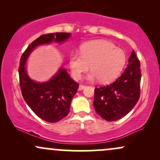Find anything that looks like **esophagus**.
Segmentation results:
<instances>
[{"label": "esophagus", "mask_w": 160, "mask_h": 160, "mask_svg": "<svg viewBox=\"0 0 160 160\" xmlns=\"http://www.w3.org/2000/svg\"><path fill=\"white\" fill-rule=\"evenodd\" d=\"M85 87H86L85 86H83V85H81V84H80V85L79 86V90H80V91H81V90H82V89H85Z\"/></svg>", "instance_id": "1"}]
</instances>
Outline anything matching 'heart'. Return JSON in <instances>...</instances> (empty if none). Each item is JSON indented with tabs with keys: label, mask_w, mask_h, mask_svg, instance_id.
<instances>
[{
	"label": "heart",
	"mask_w": 160,
	"mask_h": 160,
	"mask_svg": "<svg viewBox=\"0 0 160 160\" xmlns=\"http://www.w3.org/2000/svg\"><path fill=\"white\" fill-rule=\"evenodd\" d=\"M126 62L124 51L106 40H94L84 43L80 47V54L74 52L69 57V66L73 78H81L89 69L86 76L89 81L99 80L101 83H108L120 75Z\"/></svg>",
	"instance_id": "b5f03b06"
}]
</instances>
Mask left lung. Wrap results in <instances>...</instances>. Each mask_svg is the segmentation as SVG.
Returning a JSON list of instances; mask_svg holds the SVG:
<instances>
[{"label":"left lung","mask_w":160,"mask_h":160,"mask_svg":"<svg viewBox=\"0 0 160 160\" xmlns=\"http://www.w3.org/2000/svg\"><path fill=\"white\" fill-rule=\"evenodd\" d=\"M140 62L132 50L124 72L110 85L95 89L94 108L107 121L120 120L135 107L140 97Z\"/></svg>","instance_id":"1"}]
</instances>
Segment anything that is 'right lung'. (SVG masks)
I'll use <instances>...</instances> for the list:
<instances>
[{
    "label": "right lung",
    "mask_w": 160,
    "mask_h": 160,
    "mask_svg": "<svg viewBox=\"0 0 160 160\" xmlns=\"http://www.w3.org/2000/svg\"><path fill=\"white\" fill-rule=\"evenodd\" d=\"M71 33L56 32L43 34L28 47L21 57L19 68V83L25 102L34 113L48 122H56L68 114L73 97L79 84L74 82L67 70L60 67L49 80L37 82L27 73L26 63L34 49L52 42L63 43L71 38Z\"/></svg>",
    "instance_id": "add662e5"
}]
</instances>
